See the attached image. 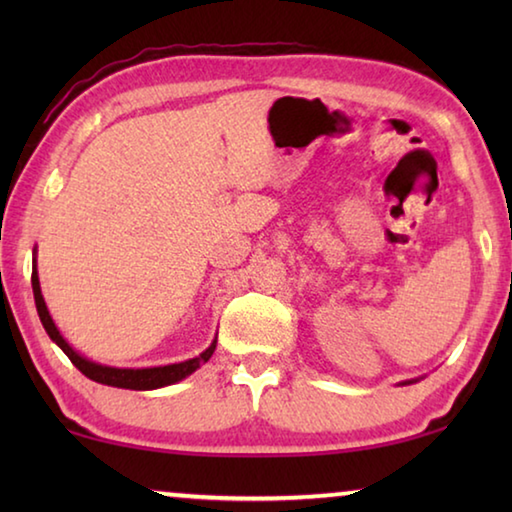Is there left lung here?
Returning <instances> with one entry per match:
<instances>
[{
	"instance_id": "left-lung-1",
	"label": "left lung",
	"mask_w": 512,
	"mask_h": 512,
	"mask_svg": "<svg viewBox=\"0 0 512 512\" xmlns=\"http://www.w3.org/2000/svg\"><path fill=\"white\" fill-rule=\"evenodd\" d=\"M406 384H411V381H406Z\"/></svg>"
}]
</instances>
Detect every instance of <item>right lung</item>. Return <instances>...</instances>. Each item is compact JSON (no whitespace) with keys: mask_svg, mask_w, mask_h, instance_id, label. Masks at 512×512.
<instances>
[{"mask_svg":"<svg viewBox=\"0 0 512 512\" xmlns=\"http://www.w3.org/2000/svg\"><path fill=\"white\" fill-rule=\"evenodd\" d=\"M31 284H33V298H36V309L42 320V327L47 329L49 339L54 341L60 350H63L69 361L79 368L85 377L92 381H99V384L115 386V388H131V391H153V388H162L169 384H176V381L185 379L192 375L196 368H201V363L212 357L216 350V341H212L210 348L203 354H198L194 359H187L183 363H171V366H158V368H112V366H101V363H94L90 359L81 357L72 345H69L63 334L58 332V327L49 316V309L45 305V298H42L40 291V280H38V268L36 259H33V273H31Z\"/></svg>","mask_w":512,"mask_h":512,"instance_id":"obj_1","label":"right lung"}]
</instances>
